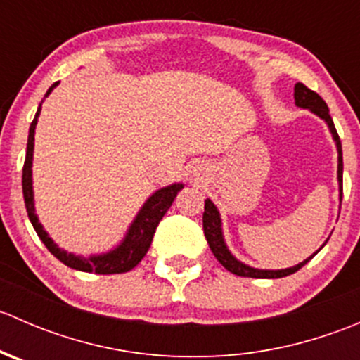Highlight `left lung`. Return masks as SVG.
Returning a JSON list of instances; mask_svg holds the SVG:
<instances>
[{
  "mask_svg": "<svg viewBox=\"0 0 360 360\" xmlns=\"http://www.w3.org/2000/svg\"><path fill=\"white\" fill-rule=\"evenodd\" d=\"M294 101H296V106L304 108V110H310L311 112H315L317 116H321L326 123H328L329 130L333 134V139L336 141V148H338V183H340V200L343 197V157H341V141L340 136L336 132V127L333 123L331 115H329V108L326 104V101L319 96L317 92L310 90L308 86H304L303 83H296L294 86ZM203 233H205L207 238V244H209L210 250L212 254L216 256V259L226 268L228 271L231 274L238 275V277H250V278H281V277H288V275L296 274L300 268H303L314 256H310L308 259H304L303 263L296 264L292 268H285V270H257V268H250L248 264L240 263L235 256H231V252L228 250L226 244H224V238H223V228H221V217H219V210L216 209L212 202L207 198L205 200V207H203Z\"/></svg>",
  "mask_w": 360,
  "mask_h": 360,
  "instance_id": "obj_1",
  "label": "left lung"
}]
</instances>
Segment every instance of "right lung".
Wrapping results in <instances>:
<instances>
[{"instance_id": "obj_1", "label": "right lung", "mask_w": 360, "mask_h": 360, "mask_svg": "<svg viewBox=\"0 0 360 360\" xmlns=\"http://www.w3.org/2000/svg\"><path fill=\"white\" fill-rule=\"evenodd\" d=\"M56 85L57 83H53V85L50 86L46 96L52 92V89ZM39 111H41V104H39L38 111H36L34 115V120H32L31 127H29L27 151H25V162L22 169V193H24L25 210H27V216H29V221H31L32 228L36 230L38 237L41 238L43 244L46 245V249H49L57 259L63 261V263L69 268H75V270H79V271H89V274H92L94 271V274H99V275L125 274V271H130L134 266L139 264V261L143 259L144 256H146L160 219L165 216L169 207L172 205L174 198H176L177 193L183 190V184L181 183L170 184V186L155 191V193L148 198L146 203H144L143 209L139 210V214L136 216L134 223L130 224L129 231H127L122 244L116 245V249L110 250V252L99 254V256L82 257L59 249L57 248V244H53L52 238L49 237V233L43 230L41 223H39L38 216H36L34 212L31 167H32V150H34V129H36V123H38Z\"/></svg>"}]
</instances>
